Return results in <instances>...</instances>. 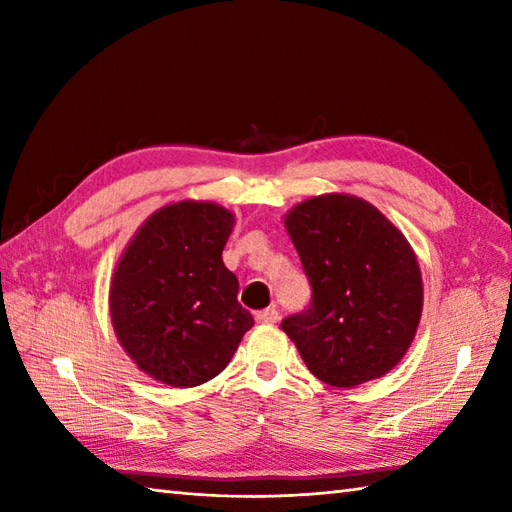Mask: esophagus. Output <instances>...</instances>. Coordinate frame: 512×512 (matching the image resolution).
Listing matches in <instances>:
<instances>
[{"label":"esophagus","mask_w":512,"mask_h":512,"mask_svg":"<svg viewBox=\"0 0 512 512\" xmlns=\"http://www.w3.org/2000/svg\"><path fill=\"white\" fill-rule=\"evenodd\" d=\"M255 319H257V323H277L279 321V310L275 306H270L266 310H259L255 314Z\"/></svg>","instance_id":"34e87169"}]
</instances>
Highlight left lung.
<instances>
[{"label":"left lung","mask_w":512,"mask_h":512,"mask_svg":"<svg viewBox=\"0 0 512 512\" xmlns=\"http://www.w3.org/2000/svg\"><path fill=\"white\" fill-rule=\"evenodd\" d=\"M312 299L281 321L319 380L354 387L387 374L422 312L416 255L398 228L354 195L328 193L286 217Z\"/></svg>","instance_id":"1"}]
</instances>
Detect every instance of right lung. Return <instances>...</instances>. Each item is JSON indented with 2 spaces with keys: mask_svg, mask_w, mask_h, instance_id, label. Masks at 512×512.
<instances>
[{
  "mask_svg": "<svg viewBox=\"0 0 512 512\" xmlns=\"http://www.w3.org/2000/svg\"><path fill=\"white\" fill-rule=\"evenodd\" d=\"M233 213L184 200L156 211L116 266L110 312L118 341L160 383L195 387L231 361L253 314L222 262Z\"/></svg>",
  "mask_w": 512,
  "mask_h": 512,
  "instance_id": "right-lung-1",
  "label": "right lung"
}]
</instances>
